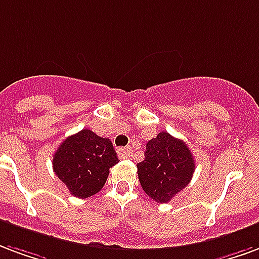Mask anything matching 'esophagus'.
<instances>
[{"label":"esophagus","mask_w":259,"mask_h":259,"mask_svg":"<svg viewBox=\"0 0 259 259\" xmlns=\"http://www.w3.org/2000/svg\"><path fill=\"white\" fill-rule=\"evenodd\" d=\"M131 152H132L131 148H120L118 150H117V153H118V157H120V158L130 157Z\"/></svg>","instance_id":"obj_1"}]
</instances>
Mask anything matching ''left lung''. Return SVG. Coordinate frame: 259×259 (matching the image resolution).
<instances>
[{
	"instance_id": "1",
	"label": "left lung",
	"mask_w": 259,
	"mask_h": 259,
	"mask_svg": "<svg viewBox=\"0 0 259 259\" xmlns=\"http://www.w3.org/2000/svg\"><path fill=\"white\" fill-rule=\"evenodd\" d=\"M194 167L188 145L168 132H160L150 139L146 143L145 160L137 164L143 192L157 203H168L188 186Z\"/></svg>"
}]
</instances>
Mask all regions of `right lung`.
<instances>
[{
	"mask_svg": "<svg viewBox=\"0 0 259 259\" xmlns=\"http://www.w3.org/2000/svg\"><path fill=\"white\" fill-rule=\"evenodd\" d=\"M118 161L110 139L98 137L91 130H81L62 142L52 165L70 193L87 199L105 186L109 169Z\"/></svg>",
	"mask_w": 259,
	"mask_h": 259,
	"instance_id": "right-lung-1",
	"label": "right lung"
}]
</instances>
